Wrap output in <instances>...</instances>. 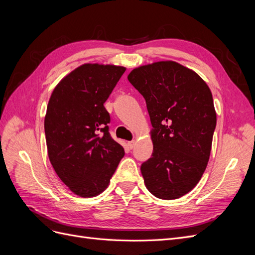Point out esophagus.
<instances>
[{"label": "esophagus", "instance_id": "1", "mask_svg": "<svg viewBox=\"0 0 255 255\" xmlns=\"http://www.w3.org/2000/svg\"><path fill=\"white\" fill-rule=\"evenodd\" d=\"M135 144H136V141H135V140H132V141H128V145L129 149H133L134 146H135Z\"/></svg>", "mask_w": 255, "mask_h": 255}]
</instances>
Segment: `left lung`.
Instances as JSON below:
<instances>
[{
  "label": "left lung",
  "mask_w": 255,
  "mask_h": 255,
  "mask_svg": "<svg viewBox=\"0 0 255 255\" xmlns=\"http://www.w3.org/2000/svg\"><path fill=\"white\" fill-rule=\"evenodd\" d=\"M128 80L144 98L150 116L152 157L140 170L153 196L173 200L201 180L210 159L216 112L206 83L175 61L138 67Z\"/></svg>",
  "instance_id": "8db88e82"
}]
</instances>
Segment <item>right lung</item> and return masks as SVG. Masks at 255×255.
Wrapping results in <instances>:
<instances>
[{
  "mask_svg": "<svg viewBox=\"0 0 255 255\" xmlns=\"http://www.w3.org/2000/svg\"><path fill=\"white\" fill-rule=\"evenodd\" d=\"M126 68L85 64L53 90L44 118L54 170L73 194L96 197L109 186L125 149L110 132L104 103Z\"/></svg>",
  "mask_w": 255,
  "mask_h": 255,
  "instance_id": "right-lung-1",
  "label": "right lung"
}]
</instances>
